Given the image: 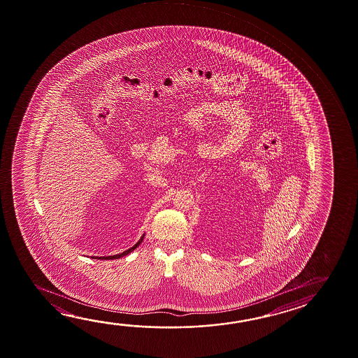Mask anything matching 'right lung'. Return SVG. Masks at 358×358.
<instances>
[{
  "label": "right lung",
  "mask_w": 358,
  "mask_h": 358,
  "mask_svg": "<svg viewBox=\"0 0 358 358\" xmlns=\"http://www.w3.org/2000/svg\"><path fill=\"white\" fill-rule=\"evenodd\" d=\"M143 237H145V235L142 236L141 238H140V241L136 243L135 246L131 247V248H129V250H127V251H124V252L118 253V255H113V256H107V257H106V256L105 257H97V256H96V257L92 258H94V259H96V258H97V259H117V258L123 257V256H126V255H129V253L132 252L134 250H136V247L140 246V243L143 241Z\"/></svg>",
  "instance_id": "1"
}]
</instances>
